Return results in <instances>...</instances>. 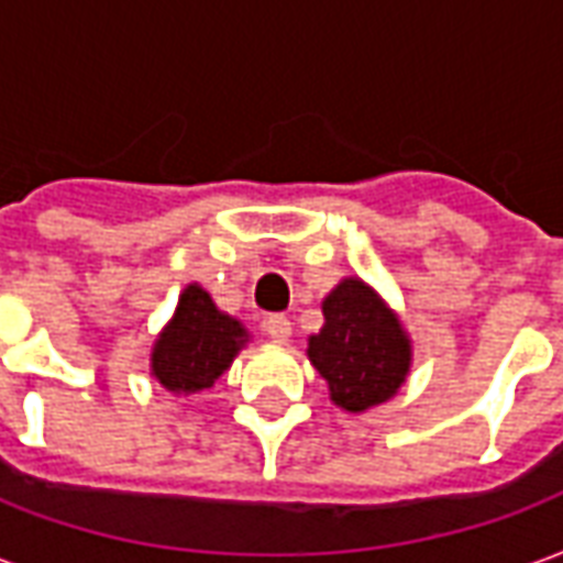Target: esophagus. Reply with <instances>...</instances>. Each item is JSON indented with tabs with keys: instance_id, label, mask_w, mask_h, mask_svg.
Instances as JSON below:
<instances>
[{
	"instance_id": "1",
	"label": "esophagus",
	"mask_w": 563,
	"mask_h": 563,
	"mask_svg": "<svg viewBox=\"0 0 563 563\" xmlns=\"http://www.w3.org/2000/svg\"><path fill=\"white\" fill-rule=\"evenodd\" d=\"M264 330L273 342L287 344L290 342V332H294V327H290V321H287L285 314H269V318L264 321Z\"/></svg>"
}]
</instances>
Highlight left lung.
I'll return each instance as SVG.
<instances>
[{"label": "left lung", "instance_id": "8db88e82", "mask_svg": "<svg viewBox=\"0 0 563 563\" xmlns=\"http://www.w3.org/2000/svg\"><path fill=\"white\" fill-rule=\"evenodd\" d=\"M323 327L309 335V363L330 389V401L347 413H366L389 401L408 380L411 335L375 287L344 276L323 297Z\"/></svg>", "mask_w": 563, "mask_h": 563}]
</instances>
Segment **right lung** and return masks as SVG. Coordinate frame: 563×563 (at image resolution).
Segmentation results:
<instances>
[{"mask_svg":"<svg viewBox=\"0 0 563 563\" xmlns=\"http://www.w3.org/2000/svg\"><path fill=\"white\" fill-rule=\"evenodd\" d=\"M249 342L245 323L221 311L207 287L191 282L152 344L150 375L174 396H195L212 387Z\"/></svg>","mask_w":563,"mask_h":563,"instance_id":"1","label":"right lung"}]
</instances>
